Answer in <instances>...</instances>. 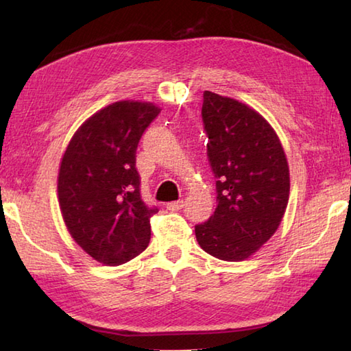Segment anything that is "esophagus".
<instances>
[{
	"instance_id": "obj_1",
	"label": "esophagus",
	"mask_w": 351,
	"mask_h": 351,
	"mask_svg": "<svg viewBox=\"0 0 351 351\" xmlns=\"http://www.w3.org/2000/svg\"><path fill=\"white\" fill-rule=\"evenodd\" d=\"M184 205H185L184 200H176V202L167 204V210H170V211H180V210H182Z\"/></svg>"
}]
</instances>
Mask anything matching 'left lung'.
Returning <instances> with one entry per match:
<instances>
[{
	"instance_id": "left-lung-1",
	"label": "left lung",
	"mask_w": 351,
	"mask_h": 351,
	"mask_svg": "<svg viewBox=\"0 0 351 351\" xmlns=\"http://www.w3.org/2000/svg\"><path fill=\"white\" fill-rule=\"evenodd\" d=\"M202 119L217 208L195 232L206 253L237 263L280 225L289 199L287 155L273 126L240 101L205 90Z\"/></svg>"
}]
</instances>
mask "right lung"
I'll list each match as a JSON object with an SVG mask.
<instances>
[{
    "instance_id": "right-lung-1",
    "label": "right lung",
    "mask_w": 351,
    "mask_h": 351,
    "mask_svg": "<svg viewBox=\"0 0 351 351\" xmlns=\"http://www.w3.org/2000/svg\"><path fill=\"white\" fill-rule=\"evenodd\" d=\"M160 111L152 102L110 104L80 126L63 154L57 193L64 225L104 265L128 263L151 240L158 210L141 200L136 151Z\"/></svg>"
}]
</instances>
